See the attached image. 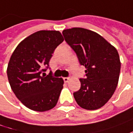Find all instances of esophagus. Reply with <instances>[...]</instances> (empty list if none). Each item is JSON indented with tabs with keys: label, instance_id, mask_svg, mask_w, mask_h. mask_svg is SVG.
Masks as SVG:
<instances>
[{
	"label": "esophagus",
	"instance_id": "esophagus-1",
	"mask_svg": "<svg viewBox=\"0 0 133 133\" xmlns=\"http://www.w3.org/2000/svg\"><path fill=\"white\" fill-rule=\"evenodd\" d=\"M70 79V78H68V77H64L63 78V80L65 82H68V81Z\"/></svg>",
	"mask_w": 133,
	"mask_h": 133
}]
</instances>
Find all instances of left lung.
<instances>
[{
    "label": "left lung",
    "instance_id": "1",
    "mask_svg": "<svg viewBox=\"0 0 133 133\" xmlns=\"http://www.w3.org/2000/svg\"><path fill=\"white\" fill-rule=\"evenodd\" d=\"M62 34L86 69V79H79L80 89L74 93L76 103L85 110L101 108L118 82L121 62L116 48L96 32L83 28L65 29Z\"/></svg>",
    "mask_w": 133,
    "mask_h": 133
}]
</instances>
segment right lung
<instances>
[{
  "label": "right lung",
  "mask_w": 133,
  "mask_h": 133,
  "mask_svg": "<svg viewBox=\"0 0 133 133\" xmlns=\"http://www.w3.org/2000/svg\"><path fill=\"white\" fill-rule=\"evenodd\" d=\"M64 38L59 31H38L17 45L7 67L9 85L26 108L37 112L54 108L63 88L62 78L45 76L55 48Z\"/></svg>",
  "instance_id": "right-lung-1"
}]
</instances>
